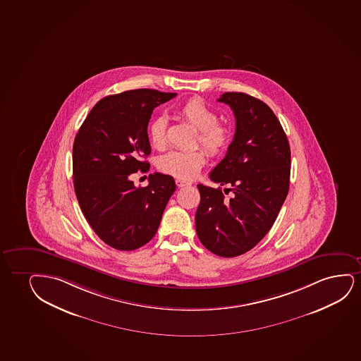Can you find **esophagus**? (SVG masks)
<instances>
[{"label": "esophagus", "mask_w": 361, "mask_h": 361, "mask_svg": "<svg viewBox=\"0 0 361 361\" xmlns=\"http://www.w3.org/2000/svg\"><path fill=\"white\" fill-rule=\"evenodd\" d=\"M176 184H177V187H187V185H190L192 182H187V180H183V179L177 178L176 179Z\"/></svg>", "instance_id": "34e87169"}]
</instances>
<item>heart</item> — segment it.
<instances>
[{"label":"heart","mask_w":361,"mask_h":361,"mask_svg":"<svg viewBox=\"0 0 361 361\" xmlns=\"http://www.w3.org/2000/svg\"><path fill=\"white\" fill-rule=\"evenodd\" d=\"M178 114L197 129V142L205 147L211 156L222 155L233 140L232 128L217 122V114L200 97H192L178 107ZM152 147L162 150L167 142V119L157 116L147 128ZM205 150L197 147L192 150L169 151L159 159V169L164 173L179 179L197 177L206 162Z\"/></svg>","instance_id":"1"}]
</instances>
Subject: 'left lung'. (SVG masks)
Returning <instances> with one entry per match:
<instances>
[{
	"instance_id": "obj_1",
	"label": "left lung",
	"mask_w": 361,
	"mask_h": 361,
	"mask_svg": "<svg viewBox=\"0 0 361 361\" xmlns=\"http://www.w3.org/2000/svg\"><path fill=\"white\" fill-rule=\"evenodd\" d=\"M235 117V134L227 154L210 173L221 188L197 184L200 204L195 214L202 245L222 257L251 250L265 237L289 190L290 147L279 118L265 102L244 92H224L219 99Z\"/></svg>"
}]
</instances>
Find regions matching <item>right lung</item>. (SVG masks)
Returning <instances> with one entry per match:
<instances>
[{
	"mask_svg": "<svg viewBox=\"0 0 361 361\" xmlns=\"http://www.w3.org/2000/svg\"><path fill=\"white\" fill-rule=\"evenodd\" d=\"M174 92L137 89L106 96L89 112L73 144L74 190L89 224L117 250H135L154 238L176 190L173 177L149 174L135 187L133 173L150 169L147 124Z\"/></svg>",
	"mask_w": 361,
	"mask_h": 361,
	"instance_id": "1",
	"label": "right lung"
}]
</instances>
